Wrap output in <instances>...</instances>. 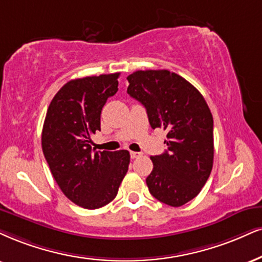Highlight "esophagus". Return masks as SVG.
Listing matches in <instances>:
<instances>
[{
  "label": "esophagus",
  "mask_w": 262,
  "mask_h": 262,
  "mask_svg": "<svg viewBox=\"0 0 262 262\" xmlns=\"http://www.w3.org/2000/svg\"><path fill=\"white\" fill-rule=\"evenodd\" d=\"M141 156L142 153H140V151H130L131 159H137V158H140Z\"/></svg>",
  "instance_id": "34e87169"
}]
</instances>
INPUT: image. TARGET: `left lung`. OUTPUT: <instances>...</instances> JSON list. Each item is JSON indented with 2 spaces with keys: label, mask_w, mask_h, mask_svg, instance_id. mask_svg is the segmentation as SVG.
<instances>
[{
  "label": "left lung",
  "mask_w": 262,
  "mask_h": 262,
  "mask_svg": "<svg viewBox=\"0 0 262 262\" xmlns=\"http://www.w3.org/2000/svg\"><path fill=\"white\" fill-rule=\"evenodd\" d=\"M127 81V93L144 105L151 128L167 131V150L150 157L148 189L166 205L186 204L199 194L212 169L211 112L192 83L169 70H138Z\"/></svg>",
  "instance_id": "obj_1"
}]
</instances>
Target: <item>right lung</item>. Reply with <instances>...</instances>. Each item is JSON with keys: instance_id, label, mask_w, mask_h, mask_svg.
Listing matches in <instances>:
<instances>
[{"instance_id": "add662e5", "label": "right lung", "mask_w": 262, "mask_h": 262, "mask_svg": "<svg viewBox=\"0 0 262 262\" xmlns=\"http://www.w3.org/2000/svg\"><path fill=\"white\" fill-rule=\"evenodd\" d=\"M120 73L70 80L56 93L42 128V150L57 185L85 209L111 203L128 170L127 150L96 151L91 136L101 131V112L118 91Z\"/></svg>"}]
</instances>
